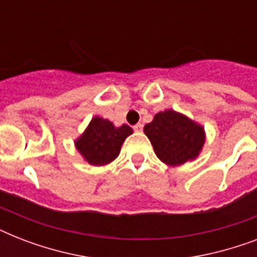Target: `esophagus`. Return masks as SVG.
Here are the masks:
<instances>
[{"instance_id": "esophagus-1", "label": "esophagus", "mask_w": 257, "mask_h": 257, "mask_svg": "<svg viewBox=\"0 0 257 257\" xmlns=\"http://www.w3.org/2000/svg\"><path fill=\"white\" fill-rule=\"evenodd\" d=\"M143 126H144V125L141 124V122H139V124H136L133 126V129H135L136 132H141V131H143Z\"/></svg>"}]
</instances>
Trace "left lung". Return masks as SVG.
<instances>
[{
  "label": "left lung",
  "instance_id": "left-lung-1",
  "mask_svg": "<svg viewBox=\"0 0 257 257\" xmlns=\"http://www.w3.org/2000/svg\"><path fill=\"white\" fill-rule=\"evenodd\" d=\"M156 156L169 167H179L200 156L205 144V129L183 113L167 109L155 114L144 126Z\"/></svg>",
  "mask_w": 257,
  "mask_h": 257
}]
</instances>
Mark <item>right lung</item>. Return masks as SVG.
Segmentation results:
<instances>
[{"label": "right lung", "instance_id": "right-lung-1", "mask_svg": "<svg viewBox=\"0 0 257 257\" xmlns=\"http://www.w3.org/2000/svg\"><path fill=\"white\" fill-rule=\"evenodd\" d=\"M132 133L133 129L129 125L116 126L112 121L94 116L85 131L74 140V147L88 164L102 167L116 160L121 145Z\"/></svg>", "mask_w": 257, "mask_h": 257}]
</instances>
